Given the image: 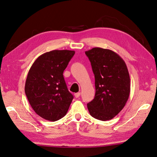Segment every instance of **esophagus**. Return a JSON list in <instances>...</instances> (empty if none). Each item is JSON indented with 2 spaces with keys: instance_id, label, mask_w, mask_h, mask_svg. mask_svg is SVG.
Wrapping results in <instances>:
<instances>
[{
  "instance_id": "obj_1",
  "label": "esophagus",
  "mask_w": 157,
  "mask_h": 157,
  "mask_svg": "<svg viewBox=\"0 0 157 157\" xmlns=\"http://www.w3.org/2000/svg\"><path fill=\"white\" fill-rule=\"evenodd\" d=\"M80 94H81L80 92H77V93H75V94H74L75 95V98H79V96H80Z\"/></svg>"
}]
</instances>
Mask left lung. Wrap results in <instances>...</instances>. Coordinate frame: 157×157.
I'll use <instances>...</instances> for the list:
<instances>
[{"instance_id":"8db88e82","label":"left lung","mask_w":157,"mask_h":157,"mask_svg":"<svg viewBox=\"0 0 157 157\" xmlns=\"http://www.w3.org/2000/svg\"><path fill=\"white\" fill-rule=\"evenodd\" d=\"M95 78L94 98L87 104L90 114L101 121L111 120L124 107L130 93L128 67L118 54L93 48L85 52Z\"/></svg>"}]
</instances>
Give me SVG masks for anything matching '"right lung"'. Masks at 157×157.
I'll use <instances>...</instances> for the list:
<instances>
[{
	"label": "right lung",
	"instance_id": "obj_1",
	"mask_svg": "<svg viewBox=\"0 0 157 157\" xmlns=\"http://www.w3.org/2000/svg\"><path fill=\"white\" fill-rule=\"evenodd\" d=\"M75 51L54 50L36 59L26 78L25 93L32 108L42 118L55 121L67 113L73 98L63 77Z\"/></svg>",
	"mask_w": 157,
	"mask_h": 157
}]
</instances>
